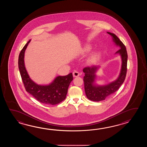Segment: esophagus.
Instances as JSON below:
<instances>
[{
  "label": "esophagus",
  "mask_w": 147,
  "mask_h": 147,
  "mask_svg": "<svg viewBox=\"0 0 147 147\" xmlns=\"http://www.w3.org/2000/svg\"><path fill=\"white\" fill-rule=\"evenodd\" d=\"M80 75V73L78 71H74L73 72V76L74 77H79Z\"/></svg>",
  "instance_id": "esophagus-1"
}]
</instances>
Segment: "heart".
<instances>
[{
	"label": "heart",
	"mask_w": 147,
	"mask_h": 147,
	"mask_svg": "<svg viewBox=\"0 0 147 147\" xmlns=\"http://www.w3.org/2000/svg\"><path fill=\"white\" fill-rule=\"evenodd\" d=\"M87 50H88V49ZM96 59V55H92V56L90 57V58H89L88 62L90 63H94Z\"/></svg>",
	"instance_id": "heart-1"
}]
</instances>
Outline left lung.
<instances>
[{
	"mask_svg": "<svg viewBox=\"0 0 147 147\" xmlns=\"http://www.w3.org/2000/svg\"><path fill=\"white\" fill-rule=\"evenodd\" d=\"M113 38V42L119 49L116 54H119L121 58V67L118 77L115 81L106 85H99L96 83L97 72L100 66H92L86 67L83 69L84 91L88 99L94 101H100L114 94L125 81L127 67L128 55L125 45L116 34L107 32Z\"/></svg>",
	"mask_w": 147,
	"mask_h": 147,
	"instance_id": "8db88e82",
	"label": "left lung"
}]
</instances>
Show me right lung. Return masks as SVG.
Listing matches in <instances>:
<instances>
[{"label": "right lung", "mask_w": 147, "mask_h": 147, "mask_svg": "<svg viewBox=\"0 0 147 147\" xmlns=\"http://www.w3.org/2000/svg\"><path fill=\"white\" fill-rule=\"evenodd\" d=\"M30 39L25 45L19 54L18 67L25 89L41 103L55 105L66 99L69 84L73 80L72 73L67 76H57L50 84L41 85L31 80L26 70L24 63L25 50L30 42Z\"/></svg>", "instance_id": "add662e5"}]
</instances>
